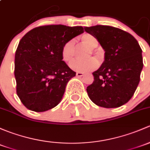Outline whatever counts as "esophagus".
I'll return each instance as SVG.
<instances>
[{
    "mask_svg": "<svg viewBox=\"0 0 150 150\" xmlns=\"http://www.w3.org/2000/svg\"><path fill=\"white\" fill-rule=\"evenodd\" d=\"M76 75L78 77H82L84 75V73L83 72H76Z\"/></svg>",
    "mask_w": 150,
    "mask_h": 150,
    "instance_id": "esophagus-1",
    "label": "esophagus"
}]
</instances>
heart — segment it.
Segmentation results:
<instances>
[{
    "label": "heart",
    "mask_w": 150,
    "mask_h": 150,
    "mask_svg": "<svg viewBox=\"0 0 150 150\" xmlns=\"http://www.w3.org/2000/svg\"><path fill=\"white\" fill-rule=\"evenodd\" d=\"M80 40L83 44L89 48L94 49L98 47V42L97 39L90 34H84L80 37ZM74 41L70 40L66 42L62 47V58L63 61L70 63L74 58ZM98 65V62L95 58H89L85 60H74L70 63V67L72 70L80 72H87L94 70Z\"/></svg>",
    "instance_id": "heart-1"
}]
</instances>
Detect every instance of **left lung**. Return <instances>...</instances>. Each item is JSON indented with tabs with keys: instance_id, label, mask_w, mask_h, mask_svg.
I'll return each mask as SVG.
<instances>
[{
	"instance_id": "obj_1",
	"label": "left lung",
	"mask_w": 150,
	"mask_h": 150,
	"mask_svg": "<svg viewBox=\"0 0 150 150\" xmlns=\"http://www.w3.org/2000/svg\"><path fill=\"white\" fill-rule=\"evenodd\" d=\"M105 51L104 61L87 87L90 99L103 108H117L132 98L143 68L141 47L132 34L109 26L85 27Z\"/></svg>"
}]
</instances>
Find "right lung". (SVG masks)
I'll list each match as a JSON object with an SVG mask.
<instances>
[{
	"instance_id": "add662e5",
	"label": "right lung",
	"mask_w": 150,
	"mask_h": 150,
	"mask_svg": "<svg viewBox=\"0 0 150 150\" xmlns=\"http://www.w3.org/2000/svg\"><path fill=\"white\" fill-rule=\"evenodd\" d=\"M84 32L82 26L48 25L26 33L15 54L16 93L31 111L43 112L61 101L66 86L76 75L62 58V47Z\"/></svg>"
}]
</instances>
